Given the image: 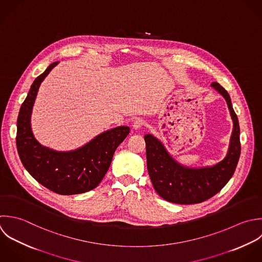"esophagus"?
<instances>
[{"label": "esophagus", "mask_w": 262, "mask_h": 262, "mask_svg": "<svg viewBox=\"0 0 262 262\" xmlns=\"http://www.w3.org/2000/svg\"><path fill=\"white\" fill-rule=\"evenodd\" d=\"M143 124H144V120L142 118H137L134 121V123H133V128L139 129V128H141L143 126Z\"/></svg>", "instance_id": "1"}]
</instances>
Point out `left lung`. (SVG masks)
Instances as JSON below:
<instances>
[{"mask_svg": "<svg viewBox=\"0 0 262 262\" xmlns=\"http://www.w3.org/2000/svg\"><path fill=\"white\" fill-rule=\"evenodd\" d=\"M211 86L227 101L234 122L227 156L219 163L206 167H188L176 161L163 144L154 136H145L147 168L157 194L176 204L201 203L217 194L231 180L240 154V126L229 93L219 83Z\"/></svg>", "mask_w": 262, "mask_h": 262, "instance_id": "obj_1", "label": "left lung"}]
</instances>
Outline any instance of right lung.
Segmentation results:
<instances>
[{"mask_svg": "<svg viewBox=\"0 0 262 262\" xmlns=\"http://www.w3.org/2000/svg\"><path fill=\"white\" fill-rule=\"evenodd\" d=\"M58 63L49 65L32 82L18 114L16 146L23 166L35 181L54 193L75 195L91 191L101 183L129 127L108 129L73 151L61 152L41 146L32 134L30 117L41 81Z\"/></svg>", "mask_w": 262, "mask_h": 262, "instance_id": "1", "label": "right lung"}]
</instances>
